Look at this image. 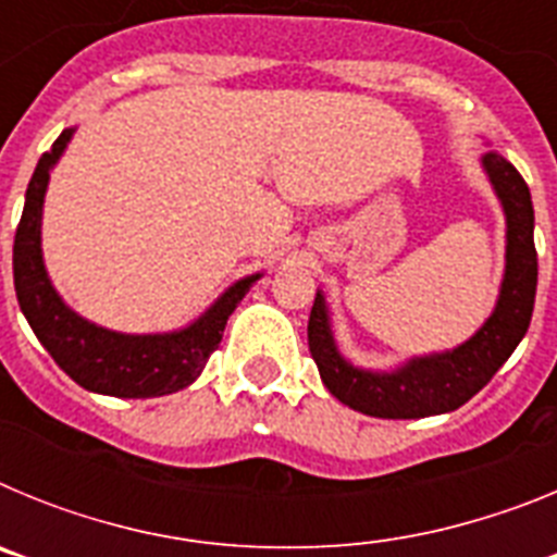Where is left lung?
<instances>
[{
  "instance_id": "left-lung-1",
  "label": "left lung",
  "mask_w": 557,
  "mask_h": 557,
  "mask_svg": "<svg viewBox=\"0 0 557 557\" xmlns=\"http://www.w3.org/2000/svg\"><path fill=\"white\" fill-rule=\"evenodd\" d=\"M496 198L505 209L508 245H505V278L494 312L474 337L462 346L430 357H412L391 373L362 371L351 366L334 343L329 307L318 289L309 312V351L321 371L323 385L337 401L373 418H426L451 412L488 385L528 334L533 318L539 253L533 243V200L524 178L499 152L482 156Z\"/></svg>"
}]
</instances>
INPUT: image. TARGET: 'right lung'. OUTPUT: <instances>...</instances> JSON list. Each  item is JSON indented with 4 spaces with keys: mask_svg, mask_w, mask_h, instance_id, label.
Returning <instances> with one entry per match:
<instances>
[{
    "mask_svg": "<svg viewBox=\"0 0 557 557\" xmlns=\"http://www.w3.org/2000/svg\"><path fill=\"white\" fill-rule=\"evenodd\" d=\"M75 127H66L52 150L38 159L24 198L22 220L13 243V284L29 329L52 354L61 371L91 393L116 398H152L184 391L200 376L223 339L236 304L253 287L259 273L231 284L198 321L166 334H122L88 323L61 301L41 256V211L49 170L66 150Z\"/></svg>",
    "mask_w": 557,
    "mask_h": 557,
    "instance_id": "add662e5",
    "label": "right lung"
}]
</instances>
